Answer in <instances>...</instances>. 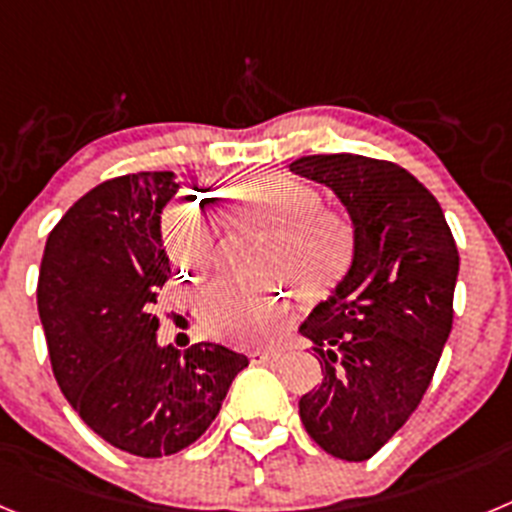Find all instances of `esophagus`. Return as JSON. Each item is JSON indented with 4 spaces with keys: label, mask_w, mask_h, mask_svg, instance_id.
I'll return each mask as SVG.
<instances>
[{
    "label": "esophagus",
    "mask_w": 512,
    "mask_h": 512,
    "mask_svg": "<svg viewBox=\"0 0 512 512\" xmlns=\"http://www.w3.org/2000/svg\"><path fill=\"white\" fill-rule=\"evenodd\" d=\"M248 359H251L253 364H274V361L282 359V351H277V348H271V351H251Z\"/></svg>",
    "instance_id": "34e87169"
}]
</instances>
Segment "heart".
Here are the masks:
<instances>
[{"mask_svg":"<svg viewBox=\"0 0 512 512\" xmlns=\"http://www.w3.org/2000/svg\"><path fill=\"white\" fill-rule=\"evenodd\" d=\"M235 210L271 228L266 264L282 271L300 292H318L341 277L354 256V225L343 212L323 207L312 184L282 174L251 176L228 189ZM166 256L182 277L202 279L215 261V228L200 202H174L161 220ZM289 323V307L277 284L217 282L202 302V325L233 346L277 341Z\"/></svg>","mask_w":512,"mask_h":512,"instance_id":"obj_1","label":"heart"}]
</instances>
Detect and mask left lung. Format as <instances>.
Wrapping results in <instances>:
<instances>
[{"instance_id": "left-lung-1", "label": "left lung", "mask_w": 512, "mask_h": 512, "mask_svg": "<svg viewBox=\"0 0 512 512\" xmlns=\"http://www.w3.org/2000/svg\"><path fill=\"white\" fill-rule=\"evenodd\" d=\"M354 223V261L300 325L323 382L300 397L310 438L343 461L372 459L423 400L454 323L459 251L441 205L392 161L302 156Z\"/></svg>"}]
</instances>
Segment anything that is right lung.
<instances>
[{
	"instance_id": "obj_1",
	"label": "right lung",
	"mask_w": 512,
	"mask_h": 512,
	"mask_svg": "<svg viewBox=\"0 0 512 512\" xmlns=\"http://www.w3.org/2000/svg\"><path fill=\"white\" fill-rule=\"evenodd\" d=\"M171 171L102 182L48 235L38 312L53 377L79 418L115 449L158 459L187 449L220 413L248 359L220 343L158 346L156 300L171 266L161 210Z\"/></svg>"
}]
</instances>
